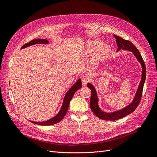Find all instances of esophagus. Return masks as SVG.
Segmentation results:
<instances>
[{
    "label": "esophagus",
    "instance_id": "1",
    "mask_svg": "<svg viewBox=\"0 0 157 157\" xmlns=\"http://www.w3.org/2000/svg\"><path fill=\"white\" fill-rule=\"evenodd\" d=\"M81 81H82V85H83V86H86V84L88 83L89 79L88 78L85 77L81 79Z\"/></svg>",
    "mask_w": 157,
    "mask_h": 157
}]
</instances>
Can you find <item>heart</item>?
I'll return each instance as SVG.
<instances>
[{"mask_svg": "<svg viewBox=\"0 0 157 157\" xmlns=\"http://www.w3.org/2000/svg\"><path fill=\"white\" fill-rule=\"evenodd\" d=\"M86 49L89 53H92L96 51L92 58V62L95 63L105 59L110 52V47L107 44L101 46V42L99 40L90 41L87 44Z\"/></svg>", "mask_w": 157, "mask_h": 157, "instance_id": "b5f03b06", "label": "heart"}]
</instances>
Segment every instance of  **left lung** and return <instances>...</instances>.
<instances>
[{
    "label": "left lung",
    "mask_w": 157,
    "mask_h": 157,
    "mask_svg": "<svg viewBox=\"0 0 157 157\" xmlns=\"http://www.w3.org/2000/svg\"><path fill=\"white\" fill-rule=\"evenodd\" d=\"M113 36L115 38H116L117 46L118 47L117 52L120 50L121 49H125V50H128L132 52L133 54L136 57L137 60L141 63L143 71H142L141 81L140 82V84L139 85L138 89L137 90V92L136 94L134 99L133 100V101L124 109L115 111L113 113H108L101 110L99 107L98 105V97H97V92L94 86L90 83L87 84L88 87L91 90V92H92L91 98H90V108H91V110L95 114V116H97L98 118H99L104 120H109V121L117 120L125 117L127 116L128 114L132 113L137 108V106L139 105L140 102H141L143 86H144V84L146 79V65H145L141 53H139L137 48L130 41L125 40L124 39H123L119 36H117L116 35H113Z\"/></svg>",
    "instance_id": "1"
}]
</instances>
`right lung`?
Here are the masks:
<instances>
[{
  "label": "right lung",
  "mask_w": 157,
  "mask_h": 157,
  "mask_svg": "<svg viewBox=\"0 0 157 157\" xmlns=\"http://www.w3.org/2000/svg\"><path fill=\"white\" fill-rule=\"evenodd\" d=\"M49 42L48 40L46 39H34L31 41H30L29 43H26L25 44H24L22 47L21 49L27 48L28 46L36 44H48ZM82 86L81 85V79H79L76 83L74 84L70 89L69 91L66 94L65 97H64V100L63 102V104L62 106V108L59 113H58L55 117L53 118L48 120L46 121H43V122H36V121H30L33 123H35V124L40 125H51L55 124V123H59L60 121L65 116L66 113L67 112L69 106V103L71 100L72 99V97L74 96V94L78 90L81 88Z\"/></svg>",
  "instance_id": "right-lung-1"
}]
</instances>
